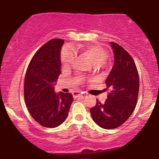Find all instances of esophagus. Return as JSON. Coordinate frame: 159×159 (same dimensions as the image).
Returning a JSON list of instances; mask_svg holds the SVG:
<instances>
[{
	"instance_id": "1",
	"label": "esophagus",
	"mask_w": 159,
	"mask_h": 159,
	"mask_svg": "<svg viewBox=\"0 0 159 159\" xmlns=\"http://www.w3.org/2000/svg\"><path fill=\"white\" fill-rule=\"evenodd\" d=\"M81 96H82V93H81L80 91H75V92L73 93V97H74V98L79 97H81Z\"/></svg>"
}]
</instances>
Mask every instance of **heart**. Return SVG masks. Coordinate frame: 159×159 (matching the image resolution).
I'll return each instance as SVG.
<instances>
[{"label": "heart", "mask_w": 159, "mask_h": 159, "mask_svg": "<svg viewBox=\"0 0 159 159\" xmlns=\"http://www.w3.org/2000/svg\"><path fill=\"white\" fill-rule=\"evenodd\" d=\"M74 49L81 50L83 52L85 53L92 58L93 61L98 66L103 65L108 58V54L105 50L97 44L84 45ZM74 58H75V51L73 48H71L70 46H65L61 51V62L62 65H70L74 62Z\"/></svg>", "instance_id": "1"}]
</instances>
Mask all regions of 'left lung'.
<instances>
[{"label":"left lung","mask_w":159,"mask_h":159,"mask_svg":"<svg viewBox=\"0 0 159 159\" xmlns=\"http://www.w3.org/2000/svg\"><path fill=\"white\" fill-rule=\"evenodd\" d=\"M114 53V64L105 83L110 91L107 100L90 108L94 122L104 129H114L130 117L136 106L139 78L133 58L122 47L110 43Z\"/></svg>","instance_id":"8db88e82"}]
</instances>
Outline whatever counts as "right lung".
<instances>
[{
    "mask_svg": "<svg viewBox=\"0 0 159 159\" xmlns=\"http://www.w3.org/2000/svg\"><path fill=\"white\" fill-rule=\"evenodd\" d=\"M63 39H55L44 44L28 65L24 78V99L28 111L45 128H56L69 113L74 98L71 93H55L61 74V49Z\"/></svg>",
    "mask_w": 159,
    "mask_h": 159,
    "instance_id": "add662e5",
    "label": "right lung"
}]
</instances>
